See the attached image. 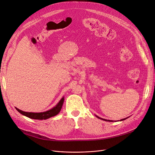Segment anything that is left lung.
I'll return each instance as SVG.
<instances>
[{
	"mask_svg": "<svg viewBox=\"0 0 155 155\" xmlns=\"http://www.w3.org/2000/svg\"><path fill=\"white\" fill-rule=\"evenodd\" d=\"M97 118H98L99 119H101V120H104V121H112V120H105V119H104V118H100V117H99V116H96ZM129 117H127V118H124V119H122V120H120V121H123V120H126L127 118H128Z\"/></svg>",
	"mask_w": 155,
	"mask_h": 155,
	"instance_id": "left-lung-1",
	"label": "left lung"
}]
</instances>
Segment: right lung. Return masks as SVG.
Returning a JSON list of instances; mask_svg holds the SVG:
<instances>
[{
    "label": "right lung",
    "instance_id": "add662e5",
    "mask_svg": "<svg viewBox=\"0 0 155 155\" xmlns=\"http://www.w3.org/2000/svg\"><path fill=\"white\" fill-rule=\"evenodd\" d=\"M64 98L63 97L61 100L58 102V104L56 105L52 109H51L45 112H25L22 111L20 109H17L15 107L16 110L19 112L22 115H24L28 118H30L31 119H35V120H46L48 119L51 117H53L54 116H56L59 114V112L61 110V108L63 104Z\"/></svg>",
    "mask_w": 155,
    "mask_h": 155
}]
</instances>
